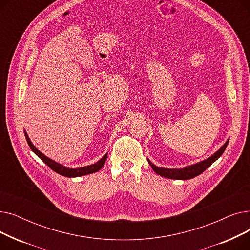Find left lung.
I'll return each mask as SVG.
<instances>
[{
	"label": "left lung",
	"mask_w": 250,
	"mask_h": 250,
	"mask_svg": "<svg viewBox=\"0 0 250 250\" xmlns=\"http://www.w3.org/2000/svg\"><path fill=\"white\" fill-rule=\"evenodd\" d=\"M229 143V139L226 141V143L223 145L215 154H213L211 157H208L206 160L201 161L199 163H195L192 165H189L188 167L185 168H180V169H171V168H164V167H158L154 165L149 159L148 162L150 164V166L152 167V169L154 171L159 174L160 176L166 177V178H170V179H179V180H187V179H190L193 178L195 176L200 175L201 173H203L207 168H208L211 166L218 158H220L221 155L224 153L225 149L227 148V145Z\"/></svg>",
	"instance_id": "8db88e82"
}]
</instances>
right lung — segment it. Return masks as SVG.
Masks as SVG:
<instances>
[{"mask_svg": "<svg viewBox=\"0 0 250 250\" xmlns=\"http://www.w3.org/2000/svg\"><path fill=\"white\" fill-rule=\"evenodd\" d=\"M24 134L26 137V141H27L28 145L30 147V149L41 158L49 168H51L54 170L55 172L65 176V177H79V176H83V175H87V174H91V173H94L97 172L98 170H100L102 168V166L104 165L105 161L107 159V153L105 154L100 160H98L96 163L94 164H91L88 166H84V167H80V168H69V167H65L58 162H56L55 160H52L50 158H48L47 156H45L44 154H42L41 151H38L33 144L31 143L27 133L24 130Z\"/></svg>", "mask_w": 250, "mask_h": 250, "instance_id": "right-lung-1", "label": "right lung"}]
</instances>
